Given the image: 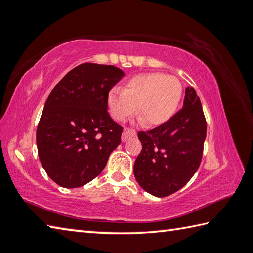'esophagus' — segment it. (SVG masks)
Listing matches in <instances>:
<instances>
[{
    "instance_id": "obj_1",
    "label": "esophagus",
    "mask_w": 253,
    "mask_h": 253,
    "mask_svg": "<svg viewBox=\"0 0 253 253\" xmlns=\"http://www.w3.org/2000/svg\"><path fill=\"white\" fill-rule=\"evenodd\" d=\"M134 136H136L135 129H131V128H125V130L123 132L122 139L123 141H126L128 138H130V137H134Z\"/></svg>"
}]
</instances>
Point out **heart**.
Listing matches in <instances>:
<instances>
[{"instance_id":"1","label":"heart","mask_w":253,"mask_h":253,"mask_svg":"<svg viewBox=\"0 0 253 253\" xmlns=\"http://www.w3.org/2000/svg\"><path fill=\"white\" fill-rule=\"evenodd\" d=\"M182 87L176 77L162 73L132 76L125 89L109 91L107 105L112 117L123 122L137 112L148 125H160L176 114Z\"/></svg>"}]
</instances>
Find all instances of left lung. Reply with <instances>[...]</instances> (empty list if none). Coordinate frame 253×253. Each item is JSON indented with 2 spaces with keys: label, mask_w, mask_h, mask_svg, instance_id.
Returning <instances> with one entry per match:
<instances>
[{
  "label": "left lung",
  "mask_w": 253,
  "mask_h": 253,
  "mask_svg": "<svg viewBox=\"0 0 253 253\" xmlns=\"http://www.w3.org/2000/svg\"><path fill=\"white\" fill-rule=\"evenodd\" d=\"M206 135L199 96L187 87L180 111L154 129L138 132L142 149L134 174L139 186L160 198L181 189L200 166Z\"/></svg>",
  "instance_id": "obj_1"
}]
</instances>
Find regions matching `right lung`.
I'll use <instances>...</instances> for the list:
<instances>
[{"label":"right lung","mask_w":253,"mask_h":253,"mask_svg":"<svg viewBox=\"0 0 253 253\" xmlns=\"http://www.w3.org/2000/svg\"><path fill=\"white\" fill-rule=\"evenodd\" d=\"M125 75L113 65L84 63L50 91L36 130L39 157L61 187L77 188L103 171L121 144L123 127L107 112V97Z\"/></svg>","instance_id":"right-lung-1"}]
</instances>
